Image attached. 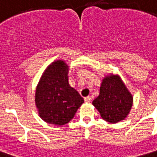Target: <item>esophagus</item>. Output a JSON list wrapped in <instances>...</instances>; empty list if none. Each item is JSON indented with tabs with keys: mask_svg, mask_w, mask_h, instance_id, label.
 Here are the masks:
<instances>
[{
	"mask_svg": "<svg viewBox=\"0 0 157 157\" xmlns=\"http://www.w3.org/2000/svg\"><path fill=\"white\" fill-rule=\"evenodd\" d=\"M84 101H85V102H90V101H91V97H85V98H84Z\"/></svg>",
	"mask_w": 157,
	"mask_h": 157,
	"instance_id": "esophagus-1",
	"label": "esophagus"
}]
</instances>
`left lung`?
<instances>
[{
    "mask_svg": "<svg viewBox=\"0 0 157 157\" xmlns=\"http://www.w3.org/2000/svg\"><path fill=\"white\" fill-rule=\"evenodd\" d=\"M132 104V94L119 75L113 74L103 78L100 94L93 101L101 118L112 124L125 119L130 113Z\"/></svg>",
    "mask_w": 157,
    "mask_h": 157,
    "instance_id": "left-lung-1",
    "label": "left lung"
}]
</instances>
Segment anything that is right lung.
<instances>
[{"instance_id":"add662e5","label":"right lung","mask_w":157,"mask_h":157,"mask_svg":"<svg viewBox=\"0 0 157 157\" xmlns=\"http://www.w3.org/2000/svg\"><path fill=\"white\" fill-rule=\"evenodd\" d=\"M84 102L69 84V66L63 60L54 61L44 70L35 93L38 115L48 124L63 125L74 118Z\"/></svg>"}]
</instances>
